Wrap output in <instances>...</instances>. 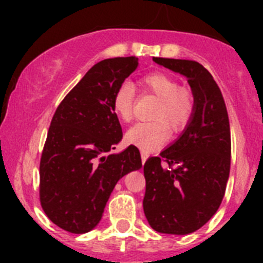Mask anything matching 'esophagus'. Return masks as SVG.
Instances as JSON below:
<instances>
[{
  "label": "esophagus",
  "instance_id": "obj_1",
  "mask_svg": "<svg viewBox=\"0 0 263 263\" xmlns=\"http://www.w3.org/2000/svg\"><path fill=\"white\" fill-rule=\"evenodd\" d=\"M141 158H142V163H145L146 159H147V154L145 152H141Z\"/></svg>",
  "mask_w": 263,
  "mask_h": 263
}]
</instances>
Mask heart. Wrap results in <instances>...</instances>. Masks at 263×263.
I'll use <instances>...</instances> for the list:
<instances>
[{
	"label": "heart",
	"mask_w": 263,
	"mask_h": 263,
	"mask_svg": "<svg viewBox=\"0 0 263 263\" xmlns=\"http://www.w3.org/2000/svg\"><path fill=\"white\" fill-rule=\"evenodd\" d=\"M143 92L158 99L152 118L155 121L139 122L130 127L126 141L139 147L142 152H154L168 141L170 130L182 133L190 125L195 115L196 100L188 87L180 85V81L164 72H152L139 80ZM136 90L133 85L124 83L116 90L113 97V110L125 122L134 117Z\"/></svg>",
	"instance_id": "b5f03b06"
}]
</instances>
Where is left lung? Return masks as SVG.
Instances as JSON below:
<instances>
[{"mask_svg":"<svg viewBox=\"0 0 263 263\" xmlns=\"http://www.w3.org/2000/svg\"><path fill=\"white\" fill-rule=\"evenodd\" d=\"M187 78L196 106L174 145L143 164V211L154 231L188 234L218 210L231 171V127L224 99L208 69L195 60L154 58Z\"/></svg>","mask_w":263,"mask_h":263,"instance_id":"8db88e82","label":"left lung"}]
</instances>
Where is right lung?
I'll use <instances>...</instances> for the list:
<instances>
[{"instance_id": "add662e5", "label": "right lung", "mask_w": 263, "mask_h": 263, "mask_svg": "<svg viewBox=\"0 0 263 263\" xmlns=\"http://www.w3.org/2000/svg\"><path fill=\"white\" fill-rule=\"evenodd\" d=\"M137 67L136 57L97 63L53 113L39 164V200L51 221L69 233L93 229L118 180L142 166L134 145L110 154L122 139L113 97Z\"/></svg>"}]
</instances>
